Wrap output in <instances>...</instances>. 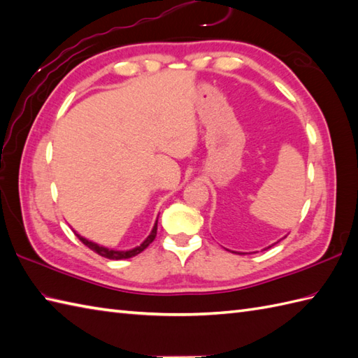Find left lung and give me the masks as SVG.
Wrapping results in <instances>:
<instances>
[{"instance_id":"left-lung-1","label":"left lung","mask_w":358,"mask_h":358,"mask_svg":"<svg viewBox=\"0 0 358 358\" xmlns=\"http://www.w3.org/2000/svg\"><path fill=\"white\" fill-rule=\"evenodd\" d=\"M277 243H278V241H277ZM273 245H275V243H273ZM273 245H271V246H268V248H264V250H266V249H269V248H272ZM231 252H234V250H231ZM241 254H243V255H245V252H240V255H241Z\"/></svg>"}]
</instances>
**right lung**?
<instances>
[{"instance_id": "right-lung-1", "label": "right lung", "mask_w": 358, "mask_h": 358, "mask_svg": "<svg viewBox=\"0 0 358 358\" xmlns=\"http://www.w3.org/2000/svg\"><path fill=\"white\" fill-rule=\"evenodd\" d=\"M157 224H158V218L155 220L154 227H152L150 234L148 235L146 238H144V241L141 243V245H140V246H135V248H132V249H127V250H117V249L106 248V246L98 245V243H95V241H92V240H87L86 237H83V235H80V234H77V232H75V234H77V237H78L83 243H85V245H86L89 249H92L94 252H96L98 255L109 258V260H126V258H132V257H135V255H138L140 252H143V250L146 249L152 241H154L155 235H157Z\"/></svg>"}]
</instances>
